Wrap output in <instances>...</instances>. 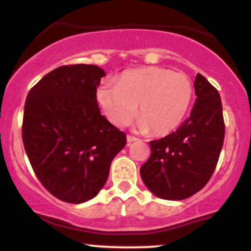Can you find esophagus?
<instances>
[{
	"label": "esophagus",
	"instance_id": "obj_1",
	"mask_svg": "<svg viewBox=\"0 0 251 251\" xmlns=\"http://www.w3.org/2000/svg\"><path fill=\"white\" fill-rule=\"evenodd\" d=\"M136 140H137V137L133 136V135H128V136H126V141H128L129 144H130V142H134V141H136Z\"/></svg>",
	"mask_w": 251,
	"mask_h": 251
}]
</instances>
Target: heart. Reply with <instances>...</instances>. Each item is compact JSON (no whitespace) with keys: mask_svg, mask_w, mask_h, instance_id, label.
I'll return each instance as SVG.
<instances>
[{"mask_svg":"<svg viewBox=\"0 0 251 251\" xmlns=\"http://www.w3.org/2000/svg\"><path fill=\"white\" fill-rule=\"evenodd\" d=\"M193 93V82L184 73L146 67L125 72L116 83H103L97 91V99L114 126H126L136 114L137 104L139 129L166 135L180 125Z\"/></svg>","mask_w":251,"mask_h":251,"instance_id":"heart-1","label":"heart"}]
</instances>
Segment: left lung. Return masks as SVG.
I'll return each instance as SVG.
<instances>
[{"mask_svg":"<svg viewBox=\"0 0 251 251\" xmlns=\"http://www.w3.org/2000/svg\"><path fill=\"white\" fill-rule=\"evenodd\" d=\"M196 100L189 118L175 133L151 141V157L140 169L146 187L164 200H184L200 191L214 172L225 123L219 92L196 75Z\"/></svg>","mask_w":251,"mask_h":251,"instance_id":"obj_1","label":"left lung"}]
</instances>
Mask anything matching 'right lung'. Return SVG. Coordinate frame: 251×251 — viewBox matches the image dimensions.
<instances>
[{"mask_svg":"<svg viewBox=\"0 0 251 251\" xmlns=\"http://www.w3.org/2000/svg\"><path fill=\"white\" fill-rule=\"evenodd\" d=\"M105 72L93 64L53 69L29 90L23 141L34 174L58 200L93 199L109 177L126 136L99 110L97 87Z\"/></svg>","mask_w":251,"mask_h":251,"instance_id":"1","label":"right lung"}]
</instances>
